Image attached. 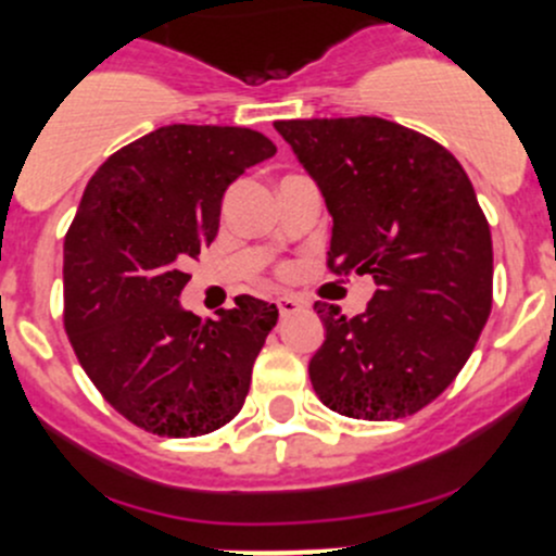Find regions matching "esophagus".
<instances>
[{"label": "esophagus", "mask_w": 556, "mask_h": 556, "mask_svg": "<svg viewBox=\"0 0 556 556\" xmlns=\"http://www.w3.org/2000/svg\"><path fill=\"white\" fill-rule=\"evenodd\" d=\"M304 306V301L295 299V295H282V299H277V309L282 317H290V314H295Z\"/></svg>", "instance_id": "obj_1"}]
</instances>
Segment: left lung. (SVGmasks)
Here are the masks:
<instances>
[{"mask_svg":"<svg viewBox=\"0 0 556 556\" xmlns=\"http://www.w3.org/2000/svg\"><path fill=\"white\" fill-rule=\"evenodd\" d=\"M333 217L328 268L371 274L368 309L314 304L319 401L352 419L417 414L454 382L492 309V237L459 161L384 117L274 123Z\"/></svg>","mask_w":556,"mask_h":556,"instance_id":"left-lung-1","label":"left lung"}]
</instances>
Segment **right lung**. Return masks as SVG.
Returning <instances> with one entry per match:
<instances>
[{
    "label": "right lung",
    "instance_id": "right-lung-1",
    "mask_svg": "<svg viewBox=\"0 0 556 556\" xmlns=\"http://www.w3.org/2000/svg\"><path fill=\"white\" fill-rule=\"evenodd\" d=\"M239 126H161L86 185L64 239V328L104 401L148 433L193 439L244 406L277 306L239 295L201 319L179 306L190 261L215 242L228 185L271 159Z\"/></svg>",
    "mask_w": 556,
    "mask_h": 556
}]
</instances>
